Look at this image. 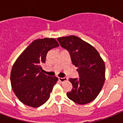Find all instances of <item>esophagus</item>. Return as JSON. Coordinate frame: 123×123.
<instances>
[{
    "instance_id": "34e87169",
    "label": "esophagus",
    "mask_w": 123,
    "mask_h": 123,
    "mask_svg": "<svg viewBox=\"0 0 123 123\" xmlns=\"http://www.w3.org/2000/svg\"><path fill=\"white\" fill-rule=\"evenodd\" d=\"M59 80L61 82H65V81L68 80V78H67V77H63V78H59Z\"/></svg>"
}]
</instances>
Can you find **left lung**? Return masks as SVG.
I'll list each match as a JSON object with an SVG mask.
<instances>
[{
  "label": "left lung",
  "instance_id": "left-lung-1",
  "mask_svg": "<svg viewBox=\"0 0 123 123\" xmlns=\"http://www.w3.org/2000/svg\"><path fill=\"white\" fill-rule=\"evenodd\" d=\"M60 45L69 52L73 65L78 67L79 78L69 79L73 86L67 96L75 103L84 105L93 101L105 82V66L98 51L75 36L59 37Z\"/></svg>",
  "mask_w": 123,
  "mask_h": 123
}]
</instances>
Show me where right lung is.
<instances>
[{
	"label": "right lung",
	"instance_id": "obj_1",
	"mask_svg": "<svg viewBox=\"0 0 123 123\" xmlns=\"http://www.w3.org/2000/svg\"><path fill=\"white\" fill-rule=\"evenodd\" d=\"M59 46L54 38L34 40L19 56L12 66L10 79L12 91L21 102L30 107H38L50 98L58 79L43 73L49 50Z\"/></svg>",
	"mask_w": 123,
	"mask_h": 123
}]
</instances>
